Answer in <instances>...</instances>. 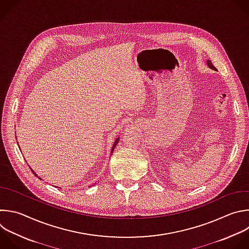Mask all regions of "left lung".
I'll return each instance as SVG.
<instances>
[{"instance_id": "left-lung-1", "label": "left lung", "mask_w": 249, "mask_h": 249, "mask_svg": "<svg viewBox=\"0 0 249 249\" xmlns=\"http://www.w3.org/2000/svg\"><path fill=\"white\" fill-rule=\"evenodd\" d=\"M207 65L211 68V69H215L216 70V68H215V66L212 64V62L210 61V60H207Z\"/></svg>"}]
</instances>
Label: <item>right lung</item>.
Listing matches in <instances>:
<instances>
[{
    "instance_id": "add662e5",
    "label": "right lung",
    "mask_w": 249,
    "mask_h": 249,
    "mask_svg": "<svg viewBox=\"0 0 249 249\" xmlns=\"http://www.w3.org/2000/svg\"><path fill=\"white\" fill-rule=\"evenodd\" d=\"M118 141H119V138H118V139H116V140H115V142H114V143H113V145H112V148H111V152H112V151H113V150H114V147H115V146H116V144H117V142H118ZM30 169H31V167H30ZM31 171H32V172H33V174H34V175H35V176H37V177H38V175H37V174H36V173H35V172H34V171H33V170H32V169H31ZM38 178H39V179H41V178H40V177H38Z\"/></svg>"
}]
</instances>
